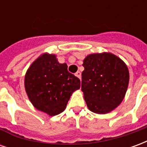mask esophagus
I'll return each instance as SVG.
<instances>
[{
    "label": "esophagus",
    "instance_id": "34e87169",
    "mask_svg": "<svg viewBox=\"0 0 147 147\" xmlns=\"http://www.w3.org/2000/svg\"><path fill=\"white\" fill-rule=\"evenodd\" d=\"M76 76H77L79 79H80L81 78V72H80V71H77L76 73Z\"/></svg>",
    "mask_w": 147,
    "mask_h": 147
}]
</instances>
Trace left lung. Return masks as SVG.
I'll list each match as a JSON object with an SVG mask.
<instances>
[{"label": "left lung", "mask_w": 147, "mask_h": 147, "mask_svg": "<svg viewBox=\"0 0 147 147\" xmlns=\"http://www.w3.org/2000/svg\"><path fill=\"white\" fill-rule=\"evenodd\" d=\"M81 90L93 113H109L123 101L129 71L122 60L112 53H94L83 61Z\"/></svg>", "instance_id": "8db88e82"}]
</instances>
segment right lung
<instances>
[{"instance_id": "right-lung-1", "label": "right lung", "mask_w": 147, "mask_h": 147, "mask_svg": "<svg viewBox=\"0 0 147 147\" xmlns=\"http://www.w3.org/2000/svg\"><path fill=\"white\" fill-rule=\"evenodd\" d=\"M25 89L33 105L49 116L66 108L72 92L80 89V80L60 64L55 55L45 53L31 64L25 76Z\"/></svg>"}]
</instances>
